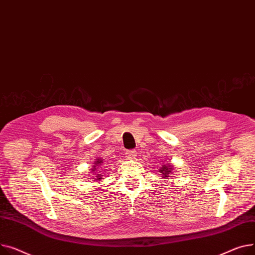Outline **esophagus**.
<instances>
[{"label":"esophagus","mask_w":255,"mask_h":255,"mask_svg":"<svg viewBox=\"0 0 255 255\" xmlns=\"http://www.w3.org/2000/svg\"><path fill=\"white\" fill-rule=\"evenodd\" d=\"M127 157L128 158H129V159H133L134 157H136L137 156V151L136 150H134V149H131V150H128L127 151Z\"/></svg>","instance_id":"esophagus-1"}]
</instances>
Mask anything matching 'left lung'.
<instances>
[{"mask_svg":"<svg viewBox=\"0 0 255 255\" xmlns=\"http://www.w3.org/2000/svg\"><path fill=\"white\" fill-rule=\"evenodd\" d=\"M161 174H162V177L163 178H167V177H169V174L172 172V167H171V164L169 166V164H167V166H163V167H161V169H160V171H159Z\"/></svg>","mask_w":255,"mask_h":255,"instance_id":"8db88e82","label":"left lung"}]
</instances>
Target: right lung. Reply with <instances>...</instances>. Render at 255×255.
<instances>
[{"instance_id": "1", "label": "right lung", "mask_w": 255, "mask_h": 255, "mask_svg": "<svg viewBox=\"0 0 255 255\" xmlns=\"http://www.w3.org/2000/svg\"><path fill=\"white\" fill-rule=\"evenodd\" d=\"M101 163H102V160H101V159H99V160H97V161H96L95 166H94V167H96V168L94 169V171H95V170L98 168V167H97V164H101ZM99 175H100V174H98V176H97V177H98V178H97V180H101V179H102V178H101Z\"/></svg>"}]
</instances>
